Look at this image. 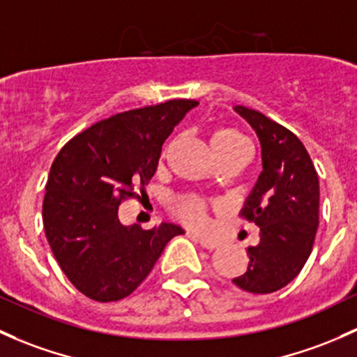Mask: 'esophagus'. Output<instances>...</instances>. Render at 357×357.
<instances>
[{
	"label": "esophagus",
	"instance_id": "34e87169",
	"mask_svg": "<svg viewBox=\"0 0 357 357\" xmlns=\"http://www.w3.org/2000/svg\"><path fill=\"white\" fill-rule=\"evenodd\" d=\"M193 238L197 239L202 246L207 248V250H215V248L220 246V243L217 241V239H210V238H204V236H195V234H193Z\"/></svg>",
	"mask_w": 357,
	"mask_h": 357
}]
</instances>
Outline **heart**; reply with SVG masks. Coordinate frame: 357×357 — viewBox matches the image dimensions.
<instances>
[{"label": "heart", "mask_w": 357, "mask_h": 357, "mask_svg": "<svg viewBox=\"0 0 357 357\" xmlns=\"http://www.w3.org/2000/svg\"><path fill=\"white\" fill-rule=\"evenodd\" d=\"M210 145H212L213 153L226 152V150H246L250 152V144L239 131L232 128L217 130L210 138ZM174 210L183 220L191 224L197 229H204L207 226V212L208 205L204 200L197 197H183L176 200Z\"/></svg>", "instance_id": "1"}]
</instances>
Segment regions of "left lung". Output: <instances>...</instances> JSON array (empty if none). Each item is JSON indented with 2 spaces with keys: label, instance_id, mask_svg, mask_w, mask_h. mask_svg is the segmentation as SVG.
Listing matches in <instances>:
<instances>
[{
  "label": "left lung",
  "instance_id": "left-lung-1",
  "mask_svg": "<svg viewBox=\"0 0 357 357\" xmlns=\"http://www.w3.org/2000/svg\"><path fill=\"white\" fill-rule=\"evenodd\" d=\"M234 111L260 140L261 172L243 207V215L260 227V243L248 248L246 272L232 282L253 294H268L294 280L310 258L320 185L310 153L292 131L245 106Z\"/></svg>",
  "mask_w": 357,
  "mask_h": 357
}]
</instances>
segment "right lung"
I'll return each instance as SVG.
<instances>
[{
	"mask_svg": "<svg viewBox=\"0 0 357 357\" xmlns=\"http://www.w3.org/2000/svg\"><path fill=\"white\" fill-rule=\"evenodd\" d=\"M174 99L111 116L73 137L52 162L43 204L46 238L65 275L93 301H119L183 234L176 224L142 229L119 222V204L155 174L174 126L197 107Z\"/></svg>",
	"mask_w": 357,
	"mask_h": 357,
	"instance_id": "add662e5",
	"label": "right lung"
}]
</instances>
